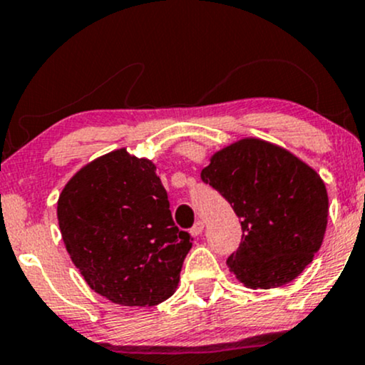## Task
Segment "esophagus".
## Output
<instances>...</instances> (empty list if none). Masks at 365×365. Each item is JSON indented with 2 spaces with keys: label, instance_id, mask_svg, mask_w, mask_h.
Segmentation results:
<instances>
[{
  "label": "esophagus",
  "instance_id": "obj_1",
  "mask_svg": "<svg viewBox=\"0 0 365 365\" xmlns=\"http://www.w3.org/2000/svg\"><path fill=\"white\" fill-rule=\"evenodd\" d=\"M202 230H204V223H202V221H197V223L190 228V235L192 237H199L200 233H202Z\"/></svg>",
  "mask_w": 365,
  "mask_h": 365
}]
</instances>
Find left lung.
Listing matches in <instances>:
<instances>
[{"mask_svg":"<svg viewBox=\"0 0 365 365\" xmlns=\"http://www.w3.org/2000/svg\"><path fill=\"white\" fill-rule=\"evenodd\" d=\"M232 204L242 242L230 271L249 288H276L312 262L328 225V192L311 166L259 139L217 150L200 173Z\"/></svg>","mask_w":365,"mask_h":365,"instance_id":"1","label":"left lung"}]
</instances>
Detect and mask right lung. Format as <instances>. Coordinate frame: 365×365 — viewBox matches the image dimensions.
I'll return each mask as SVG.
<instances>
[{
  "label": "right lung",
  "mask_w": 365,
  "mask_h": 365,
  "mask_svg": "<svg viewBox=\"0 0 365 365\" xmlns=\"http://www.w3.org/2000/svg\"><path fill=\"white\" fill-rule=\"evenodd\" d=\"M58 223L83 279L111 302L150 307L177 290L192 238L149 159L118 149L83 166L58 199Z\"/></svg>",
  "instance_id": "add662e5"
}]
</instances>
